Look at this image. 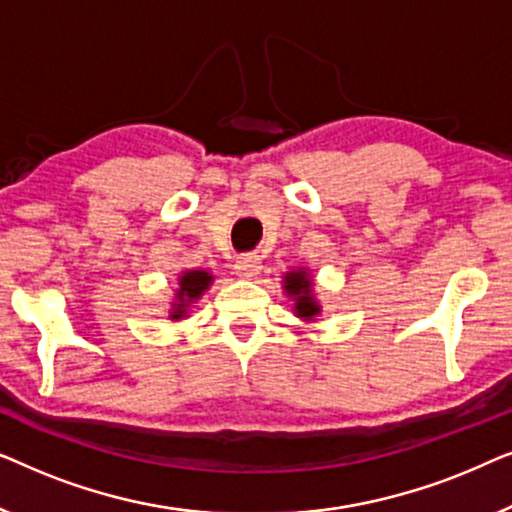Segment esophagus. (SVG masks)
Instances as JSON below:
<instances>
[{
  "label": "esophagus",
  "mask_w": 512,
  "mask_h": 512,
  "mask_svg": "<svg viewBox=\"0 0 512 512\" xmlns=\"http://www.w3.org/2000/svg\"><path fill=\"white\" fill-rule=\"evenodd\" d=\"M261 268H263L261 258H258L256 254H242L235 261V272H237V277H242V279L256 277L258 272H261Z\"/></svg>",
  "instance_id": "obj_1"
}]
</instances>
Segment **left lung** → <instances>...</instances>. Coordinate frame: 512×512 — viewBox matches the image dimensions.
<instances>
[{"instance_id": "obj_1", "label": "left lung", "mask_w": 512, "mask_h": 512, "mask_svg": "<svg viewBox=\"0 0 512 512\" xmlns=\"http://www.w3.org/2000/svg\"><path fill=\"white\" fill-rule=\"evenodd\" d=\"M284 291L286 296L293 298V312H296V317L312 321L321 312L317 298L312 293V277L303 268L286 272Z\"/></svg>"}]
</instances>
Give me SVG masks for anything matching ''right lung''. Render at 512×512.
<instances>
[{
    "label": "right lung",
    "instance_id": "obj_1",
    "mask_svg": "<svg viewBox=\"0 0 512 512\" xmlns=\"http://www.w3.org/2000/svg\"><path fill=\"white\" fill-rule=\"evenodd\" d=\"M214 282V277L207 270H186L179 277V289L174 293V303L170 319H184L188 307L198 300L202 293L209 289V284Z\"/></svg>",
    "mask_w": 512,
    "mask_h": 512
}]
</instances>
